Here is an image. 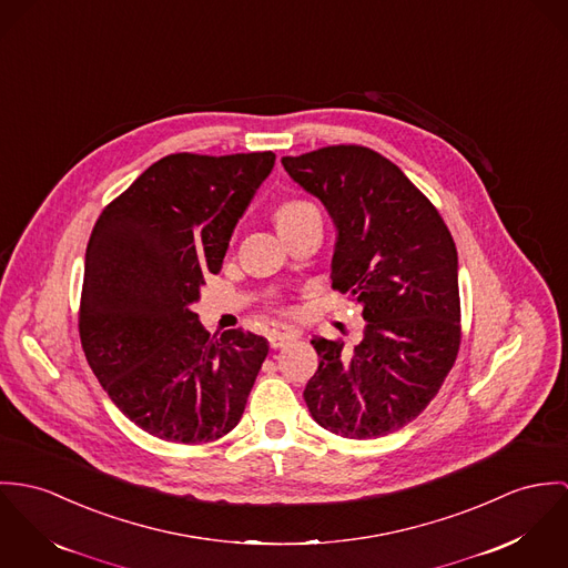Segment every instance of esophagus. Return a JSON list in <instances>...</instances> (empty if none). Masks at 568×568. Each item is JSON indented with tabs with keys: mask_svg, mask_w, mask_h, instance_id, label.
<instances>
[{
	"mask_svg": "<svg viewBox=\"0 0 568 568\" xmlns=\"http://www.w3.org/2000/svg\"><path fill=\"white\" fill-rule=\"evenodd\" d=\"M296 335L290 333V331H270L267 333V342L272 348H283L285 344H290Z\"/></svg>",
	"mask_w": 568,
	"mask_h": 568,
	"instance_id": "obj_1",
	"label": "esophagus"
}]
</instances>
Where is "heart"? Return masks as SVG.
Here are the masks:
<instances>
[{
  "instance_id": "heart-1",
  "label": "heart",
  "mask_w": 568,
  "mask_h": 568,
  "mask_svg": "<svg viewBox=\"0 0 568 568\" xmlns=\"http://www.w3.org/2000/svg\"><path fill=\"white\" fill-rule=\"evenodd\" d=\"M314 204L307 202V200H285V202H281V204L276 206L274 220H276L278 231H283V229L296 224L301 217H305V215H310V213H314Z\"/></svg>"
}]
</instances>
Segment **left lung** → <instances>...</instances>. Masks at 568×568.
I'll list each match as a JSON object with an SVG mask.
<instances>
[{
	"label": "left lung",
	"instance_id": "8db88e82",
	"mask_svg": "<svg viewBox=\"0 0 568 568\" xmlns=\"http://www.w3.org/2000/svg\"><path fill=\"white\" fill-rule=\"evenodd\" d=\"M331 215V281L366 320L359 342L314 337L320 357L303 396L326 432L366 440L412 423L459 351L457 251L436 206L385 156L331 145L281 159Z\"/></svg>",
	"mask_w": 568,
	"mask_h": 568
}]
</instances>
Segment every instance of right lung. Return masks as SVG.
I'll return each instance as SVG.
<instances>
[{"mask_svg": "<svg viewBox=\"0 0 568 568\" xmlns=\"http://www.w3.org/2000/svg\"><path fill=\"white\" fill-rule=\"evenodd\" d=\"M274 161V152L170 154L93 226L82 348L109 398L150 436L217 440L246 409L267 339L242 328L209 337L191 305L204 276L222 270L231 235Z\"/></svg>", "mask_w": 568, "mask_h": 568, "instance_id": "1", "label": "right lung"}]
</instances>
